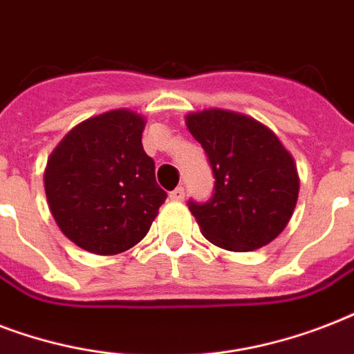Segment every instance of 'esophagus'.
Here are the masks:
<instances>
[{"instance_id":"34e87169","label":"esophagus","mask_w":354,"mask_h":354,"mask_svg":"<svg viewBox=\"0 0 354 354\" xmlns=\"http://www.w3.org/2000/svg\"><path fill=\"white\" fill-rule=\"evenodd\" d=\"M169 198H171L172 202H182V200L185 198V191H183V187H176L171 194H169Z\"/></svg>"}]
</instances>
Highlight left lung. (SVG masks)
Listing matches in <instances>:
<instances>
[{"label": "left lung", "instance_id": "1", "mask_svg": "<svg viewBox=\"0 0 354 354\" xmlns=\"http://www.w3.org/2000/svg\"><path fill=\"white\" fill-rule=\"evenodd\" d=\"M185 124L209 158L215 193L189 202L202 235L230 252L266 246L296 209V161L266 124L244 113L209 108L185 115Z\"/></svg>", "mask_w": 354, "mask_h": 354}]
</instances>
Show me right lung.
I'll return each mask as SVG.
<instances>
[{
  "mask_svg": "<svg viewBox=\"0 0 354 354\" xmlns=\"http://www.w3.org/2000/svg\"><path fill=\"white\" fill-rule=\"evenodd\" d=\"M147 119L119 108L73 127L47 160L44 187L60 232L79 248L115 255L136 246L167 193L141 145Z\"/></svg>",
  "mask_w": 354,
  "mask_h": 354,
  "instance_id": "add662e5",
  "label": "right lung"
}]
</instances>
